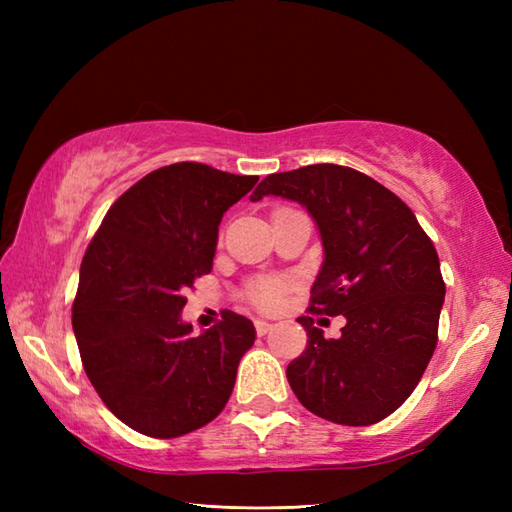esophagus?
<instances>
[{
    "label": "esophagus",
    "mask_w": 512,
    "mask_h": 512,
    "mask_svg": "<svg viewBox=\"0 0 512 512\" xmlns=\"http://www.w3.org/2000/svg\"><path fill=\"white\" fill-rule=\"evenodd\" d=\"M255 330H257L259 336H264V334H268L270 330H273V323H268V321H264V319H257V321H255Z\"/></svg>",
    "instance_id": "esophagus-1"
}]
</instances>
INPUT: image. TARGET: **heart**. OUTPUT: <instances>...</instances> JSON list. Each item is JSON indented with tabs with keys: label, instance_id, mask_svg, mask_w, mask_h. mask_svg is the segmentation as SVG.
Wrapping results in <instances>:
<instances>
[{
	"label": "heart",
	"instance_id": "obj_1",
	"mask_svg": "<svg viewBox=\"0 0 512 512\" xmlns=\"http://www.w3.org/2000/svg\"><path fill=\"white\" fill-rule=\"evenodd\" d=\"M286 284L279 279H264L253 288V301L255 306L262 310H273L281 303V295H284Z\"/></svg>",
	"mask_w": 512,
	"mask_h": 512
}]
</instances>
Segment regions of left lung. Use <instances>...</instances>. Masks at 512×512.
<instances>
[{"label": "left lung", "instance_id": "obj_1", "mask_svg": "<svg viewBox=\"0 0 512 512\" xmlns=\"http://www.w3.org/2000/svg\"><path fill=\"white\" fill-rule=\"evenodd\" d=\"M266 195L310 213L323 246L310 310L347 321L339 339H325L312 317L297 319L308 347L286 369L292 391L308 411L347 427L387 418L436 350L444 303L436 248L398 195L350 167L273 173L250 200Z\"/></svg>", "mask_w": 512, "mask_h": 512}]
</instances>
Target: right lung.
I'll return each mask as SVG.
<instances>
[{
    "mask_svg": "<svg viewBox=\"0 0 512 512\" xmlns=\"http://www.w3.org/2000/svg\"><path fill=\"white\" fill-rule=\"evenodd\" d=\"M257 180L200 162L151 171L112 204L85 250L72 306L85 374L107 409L149 438L220 416L255 343V325L231 310L193 334L182 295L211 273L222 217Z\"/></svg>",
    "mask_w": 512,
    "mask_h": 512,
    "instance_id": "1",
    "label": "right lung"
}]
</instances>
